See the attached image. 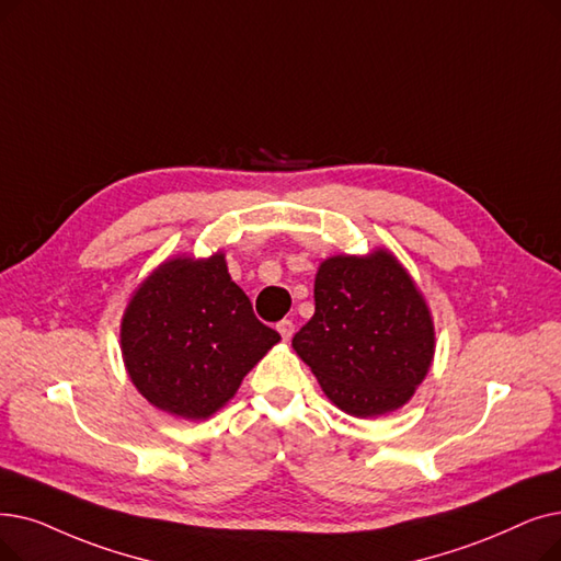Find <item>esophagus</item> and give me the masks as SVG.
Instances as JSON below:
<instances>
[{"instance_id":"1","label":"esophagus","mask_w":561,"mask_h":561,"mask_svg":"<svg viewBox=\"0 0 561 561\" xmlns=\"http://www.w3.org/2000/svg\"><path fill=\"white\" fill-rule=\"evenodd\" d=\"M277 332L282 334V339H290L294 336V332H296V325H294V321H288V319H284V321H279L277 323Z\"/></svg>"}]
</instances>
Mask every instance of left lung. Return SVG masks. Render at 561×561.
Here are the masks:
<instances>
[{
  "mask_svg": "<svg viewBox=\"0 0 561 561\" xmlns=\"http://www.w3.org/2000/svg\"><path fill=\"white\" fill-rule=\"evenodd\" d=\"M313 300L316 311L296 332L294 348L336 408L376 417L415 394L435 334L422 294L392 254L323 261Z\"/></svg>",
  "mask_w": 561,
  "mask_h": 561,
  "instance_id": "obj_1",
  "label": "left lung"
}]
</instances>
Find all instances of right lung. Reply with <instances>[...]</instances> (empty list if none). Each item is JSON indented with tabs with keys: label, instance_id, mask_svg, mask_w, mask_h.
<instances>
[{
	"label": "right lung",
	"instance_id": "add662e5",
	"mask_svg": "<svg viewBox=\"0 0 561 561\" xmlns=\"http://www.w3.org/2000/svg\"><path fill=\"white\" fill-rule=\"evenodd\" d=\"M279 341L227 271L222 254L162 263L121 323V351L139 392L183 420L220 410Z\"/></svg>",
	"mask_w": 561,
	"mask_h": 561
}]
</instances>
